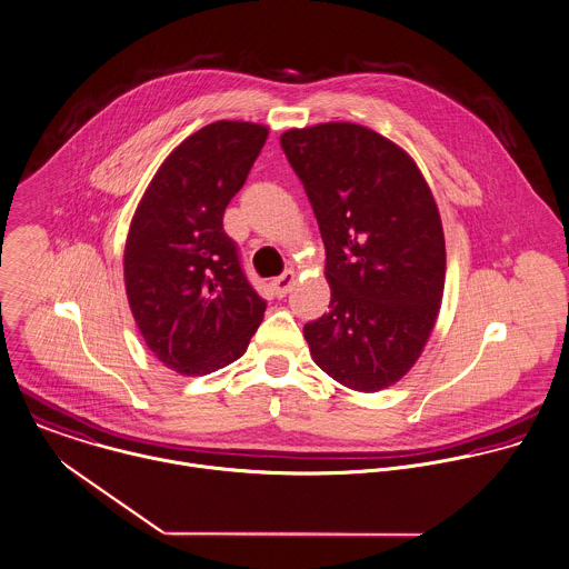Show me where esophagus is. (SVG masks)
<instances>
[{
    "label": "esophagus",
    "mask_w": 569,
    "mask_h": 569,
    "mask_svg": "<svg viewBox=\"0 0 569 569\" xmlns=\"http://www.w3.org/2000/svg\"><path fill=\"white\" fill-rule=\"evenodd\" d=\"M295 281H297V274H295L292 270H286L283 274H279V277L272 281V286H274V292H277L279 297H286V295L292 290Z\"/></svg>",
    "instance_id": "obj_1"
}]
</instances>
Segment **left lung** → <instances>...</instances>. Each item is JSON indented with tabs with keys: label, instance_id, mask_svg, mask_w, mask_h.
I'll return each mask as SVG.
<instances>
[{
	"label": "left lung",
	"instance_id": "8db88e82",
	"mask_svg": "<svg viewBox=\"0 0 569 569\" xmlns=\"http://www.w3.org/2000/svg\"><path fill=\"white\" fill-rule=\"evenodd\" d=\"M326 246L330 310L303 326L315 363L350 390L397 383L419 359L446 286L435 197L406 150L348 121L281 134Z\"/></svg>",
	"mask_w": 569,
	"mask_h": 569
}]
</instances>
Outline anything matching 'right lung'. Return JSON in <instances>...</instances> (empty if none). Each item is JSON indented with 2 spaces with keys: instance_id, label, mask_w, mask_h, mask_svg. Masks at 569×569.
Instances as JSON below:
<instances>
[{
  "instance_id": "1",
  "label": "right lung",
  "mask_w": 569,
  "mask_h": 569,
  "mask_svg": "<svg viewBox=\"0 0 569 569\" xmlns=\"http://www.w3.org/2000/svg\"><path fill=\"white\" fill-rule=\"evenodd\" d=\"M268 128L214 121L181 141L152 177L123 252L126 295L150 352L186 377L237 361L266 301L248 281L223 212Z\"/></svg>"
}]
</instances>
